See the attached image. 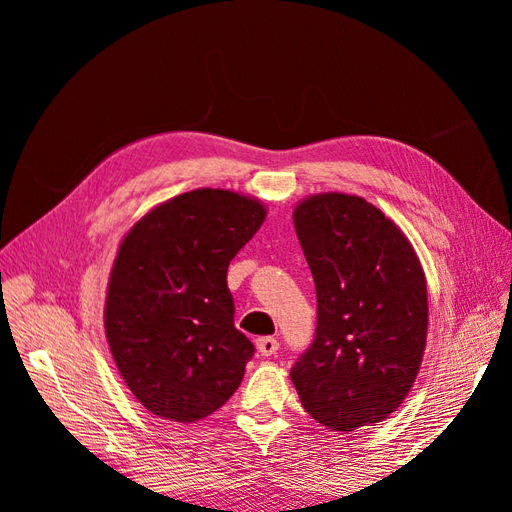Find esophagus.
<instances>
[{
    "instance_id": "obj_1",
    "label": "esophagus",
    "mask_w": 512,
    "mask_h": 512,
    "mask_svg": "<svg viewBox=\"0 0 512 512\" xmlns=\"http://www.w3.org/2000/svg\"><path fill=\"white\" fill-rule=\"evenodd\" d=\"M256 348L262 356H273L277 350H280V342H277V337H258Z\"/></svg>"
}]
</instances>
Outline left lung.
<instances>
[{
  "label": "left lung",
  "instance_id": "obj_1",
  "mask_svg": "<svg viewBox=\"0 0 512 512\" xmlns=\"http://www.w3.org/2000/svg\"><path fill=\"white\" fill-rule=\"evenodd\" d=\"M314 275V342L290 369L303 408L335 431L380 423L410 393L427 339L414 247L365 198L316 194L292 213Z\"/></svg>",
  "mask_w": 512,
  "mask_h": 512
}]
</instances>
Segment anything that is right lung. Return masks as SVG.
I'll return each instance as SVG.
<instances>
[{"label":"right lung","mask_w":512,"mask_h":512,"mask_svg":"<svg viewBox=\"0 0 512 512\" xmlns=\"http://www.w3.org/2000/svg\"><path fill=\"white\" fill-rule=\"evenodd\" d=\"M265 213L254 198L203 188L151 209L123 237L104 329L121 378L151 414L194 423L239 389L254 344L235 327L226 273Z\"/></svg>","instance_id":"1"}]
</instances>
